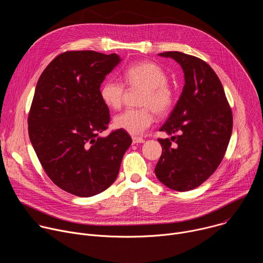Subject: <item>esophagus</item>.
<instances>
[{
	"label": "esophagus",
	"mask_w": 263,
	"mask_h": 263,
	"mask_svg": "<svg viewBox=\"0 0 263 263\" xmlns=\"http://www.w3.org/2000/svg\"><path fill=\"white\" fill-rule=\"evenodd\" d=\"M132 141H133L134 144H135V143H142V142H144V139H143L142 137H136V136H134V137H132Z\"/></svg>",
	"instance_id": "1"
}]
</instances>
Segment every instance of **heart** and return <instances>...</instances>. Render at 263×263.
I'll return each instance as SVG.
<instances>
[{"label": "heart", "instance_id": "b5f03b06", "mask_svg": "<svg viewBox=\"0 0 263 263\" xmlns=\"http://www.w3.org/2000/svg\"><path fill=\"white\" fill-rule=\"evenodd\" d=\"M166 71L158 64L143 61L128 66L124 71V82L129 87H143L140 108H128L116 116L115 127L132 135L142 134L154 122V112L159 117L170 114L176 102V93L167 83ZM125 85L117 80H107L100 88L103 103L119 109L125 98Z\"/></svg>", "mask_w": 263, "mask_h": 263}]
</instances>
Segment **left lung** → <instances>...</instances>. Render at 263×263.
<instances>
[{
	"instance_id": "left-lung-1",
	"label": "left lung",
	"mask_w": 263,
	"mask_h": 263,
	"mask_svg": "<svg viewBox=\"0 0 263 263\" xmlns=\"http://www.w3.org/2000/svg\"><path fill=\"white\" fill-rule=\"evenodd\" d=\"M183 68L185 85L165 124L171 138H158L162 154L155 167L159 181L177 192L192 191L218 167L230 141L233 116L215 71L204 60L181 52H164ZM176 141L175 146L171 141Z\"/></svg>"
}]
</instances>
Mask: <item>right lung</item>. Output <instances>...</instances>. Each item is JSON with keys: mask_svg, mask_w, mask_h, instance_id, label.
Instances as JSON below:
<instances>
[{"mask_svg": "<svg viewBox=\"0 0 263 263\" xmlns=\"http://www.w3.org/2000/svg\"><path fill=\"white\" fill-rule=\"evenodd\" d=\"M120 61L116 53L66 51L49 63L35 88L28 116L31 143L53 183L77 197L107 190L132 142L121 129L99 136L110 122L100 86Z\"/></svg>", "mask_w": 263, "mask_h": 263, "instance_id": "add662e5", "label": "right lung"}]
</instances>
